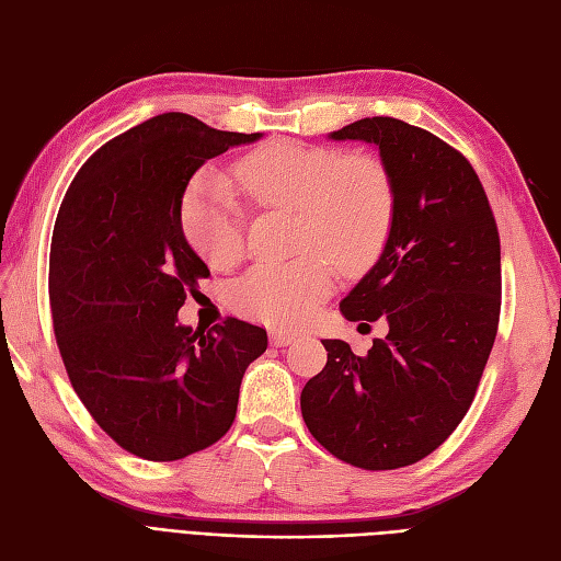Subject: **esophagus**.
Instances as JSON below:
<instances>
[{"label": "esophagus", "instance_id": "34e87169", "mask_svg": "<svg viewBox=\"0 0 561 561\" xmlns=\"http://www.w3.org/2000/svg\"><path fill=\"white\" fill-rule=\"evenodd\" d=\"M268 336H271V344H274V346H287V344L297 342V334H295V332H283V330H274V332H271Z\"/></svg>", "mask_w": 561, "mask_h": 561}]
</instances>
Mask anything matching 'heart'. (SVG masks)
I'll return each mask as SVG.
<instances>
[{"label": "heart", "instance_id": "obj_1", "mask_svg": "<svg viewBox=\"0 0 561 561\" xmlns=\"http://www.w3.org/2000/svg\"><path fill=\"white\" fill-rule=\"evenodd\" d=\"M236 178L262 206L297 210L299 248L309 250L293 262L257 264L233 287L236 309L274 325L307 320L334 285L327 259L358 268L375 257L393 217V184L371 154L342 157L330 147L271 140L239 159ZM182 222L186 239L210 266L229 268L243 257V210L217 171L194 178Z\"/></svg>", "mask_w": 561, "mask_h": 561}]
</instances>
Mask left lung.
<instances>
[{"mask_svg":"<svg viewBox=\"0 0 561 561\" xmlns=\"http://www.w3.org/2000/svg\"><path fill=\"white\" fill-rule=\"evenodd\" d=\"M328 138L379 149L393 184L386 245L339 304L353 322L386 318L388 334L365 358L322 339L301 416L342 461L396 470L443 445L474 398L499 328V229L478 173L433 133L367 116Z\"/></svg>","mask_w":561,"mask_h":561,"instance_id":"1","label":"left lung"}]
</instances>
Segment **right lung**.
Listing matches in <instances>:
<instances>
[{
	"instance_id": "right-lung-1",
	"label": "right lung",
	"mask_w": 561,
	"mask_h": 561,
	"mask_svg": "<svg viewBox=\"0 0 561 561\" xmlns=\"http://www.w3.org/2000/svg\"><path fill=\"white\" fill-rule=\"evenodd\" d=\"M260 138L182 112L151 116L81 165L58 210L48 297L67 377L98 426L147 461L215 445L266 351V330L239 318L208 332L178 320L210 276L182 231L186 184Z\"/></svg>"
}]
</instances>
